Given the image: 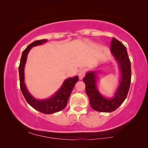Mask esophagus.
<instances>
[{
    "instance_id": "34e87169",
    "label": "esophagus",
    "mask_w": 148,
    "mask_h": 148,
    "mask_svg": "<svg viewBox=\"0 0 148 148\" xmlns=\"http://www.w3.org/2000/svg\"><path fill=\"white\" fill-rule=\"evenodd\" d=\"M85 74H86V71L84 69H82L81 71L79 72L78 73V77L79 79H82L83 77L85 76Z\"/></svg>"
}]
</instances>
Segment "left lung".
<instances>
[{
    "label": "left lung",
    "mask_w": 148,
    "mask_h": 148,
    "mask_svg": "<svg viewBox=\"0 0 148 148\" xmlns=\"http://www.w3.org/2000/svg\"><path fill=\"white\" fill-rule=\"evenodd\" d=\"M110 46V51L117 62L121 73L119 86L114 97L106 98L99 92L97 86L98 71L87 72L83 79L90 105L92 109L97 112H112L116 110L126 99L131 85V61L126 47L115 38H112Z\"/></svg>",
    "instance_id": "1"
}]
</instances>
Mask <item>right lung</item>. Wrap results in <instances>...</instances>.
I'll return each mask as SVG.
<instances>
[{
	"instance_id": "right-lung-1",
	"label": "right lung",
	"mask_w": 148,
	"mask_h": 148,
	"mask_svg": "<svg viewBox=\"0 0 148 148\" xmlns=\"http://www.w3.org/2000/svg\"><path fill=\"white\" fill-rule=\"evenodd\" d=\"M47 39L36 40L29 44L22 53L21 61L19 66V74L20 81V88L25 99L31 106L38 111L46 114L56 113L63 110L66 106L68 100L71 94L75 84L78 82V76H74L66 79L61 88L53 96L46 99H36L29 92L25 84V66L27 55L32 47L39 46L47 42Z\"/></svg>"
}]
</instances>
